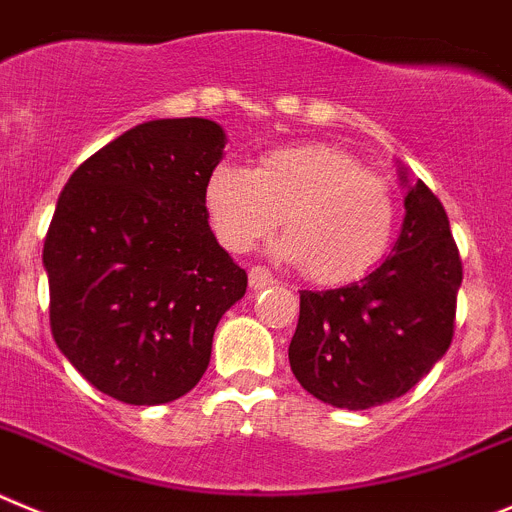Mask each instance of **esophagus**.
Segmentation results:
<instances>
[{"instance_id":"34e87169","label":"esophagus","mask_w":512,"mask_h":512,"mask_svg":"<svg viewBox=\"0 0 512 512\" xmlns=\"http://www.w3.org/2000/svg\"><path fill=\"white\" fill-rule=\"evenodd\" d=\"M275 283V278H273V273H270V270H265V267H252L250 270V288L252 290H262V288H267V285H273Z\"/></svg>"}]
</instances>
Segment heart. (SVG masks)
I'll use <instances>...</instances> for the list:
<instances>
[{
	"label": "heart",
	"instance_id": "1",
	"mask_svg": "<svg viewBox=\"0 0 512 512\" xmlns=\"http://www.w3.org/2000/svg\"><path fill=\"white\" fill-rule=\"evenodd\" d=\"M204 206L216 239L232 252L260 245L283 216L285 237L273 252L321 285L362 278L385 255L395 229L388 181L326 142L275 147L252 170L214 165Z\"/></svg>",
	"mask_w": 512,
	"mask_h": 512
}]
</instances>
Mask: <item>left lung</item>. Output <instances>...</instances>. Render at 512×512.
Returning a JSON list of instances; mask_svg holds the SVG:
<instances>
[{"label":"left lung","mask_w":512,"mask_h":512,"mask_svg":"<svg viewBox=\"0 0 512 512\" xmlns=\"http://www.w3.org/2000/svg\"><path fill=\"white\" fill-rule=\"evenodd\" d=\"M405 216L393 255L357 283L301 290L290 370L336 408L367 411L431 372L454 336L462 260L449 219L426 183L398 163Z\"/></svg>","instance_id":"left-lung-1"}]
</instances>
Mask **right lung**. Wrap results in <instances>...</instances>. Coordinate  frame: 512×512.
Instances as JSON below:
<instances>
[{
    "label": "right lung",
    "mask_w": 512,
    "mask_h": 512,
    "mask_svg": "<svg viewBox=\"0 0 512 512\" xmlns=\"http://www.w3.org/2000/svg\"><path fill=\"white\" fill-rule=\"evenodd\" d=\"M222 124L142 122L76 168L43 247L50 329L66 359L130 405L181 398L209 367L214 331L247 273L204 206Z\"/></svg>",
    "instance_id": "obj_1"
}]
</instances>
